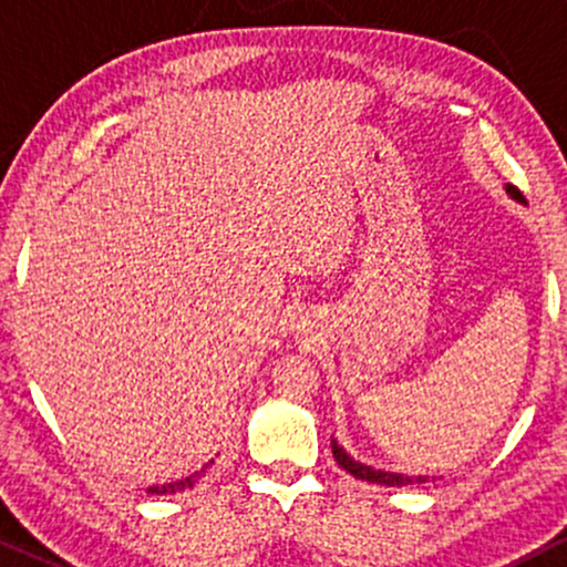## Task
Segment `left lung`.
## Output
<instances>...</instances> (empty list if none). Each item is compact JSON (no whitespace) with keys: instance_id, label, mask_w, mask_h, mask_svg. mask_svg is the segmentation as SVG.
<instances>
[{"instance_id":"8db88e82","label":"left lung","mask_w":567,"mask_h":567,"mask_svg":"<svg viewBox=\"0 0 567 567\" xmlns=\"http://www.w3.org/2000/svg\"><path fill=\"white\" fill-rule=\"evenodd\" d=\"M506 194L514 202H519V205H525V197L523 192H519L517 186L506 184ZM330 447H333V458L338 461V466L341 470H347L349 474H354L357 480H365V483H375V485H386V487H405V485H421V483H429L426 474H419V477H413V474H400V472H383V470H373V466L362 464V461L351 458V455L343 451L341 445H338L336 440H330Z\"/></svg>"}]
</instances>
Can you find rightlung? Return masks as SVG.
<instances>
[{"label": "right lung", "mask_w": 567, "mask_h": 567, "mask_svg": "<svg viewBox=\"0 0 567 567\" xmlns=\"http://www.w3.org/2000/svg\"><path fill=\"white\" fill-rule=\"evenodd\" d=\"M210 464H213V461H210ZM210 464H207V466H210ZM207 466H202V472H194L192 477L175 480V483H167V485H152V487H148V493H152V496H167V493H181V491H186V487H192L194 483H197V480L205 477Z\"/></svg>", "instance_id": "add662e5"}]
</instances>
